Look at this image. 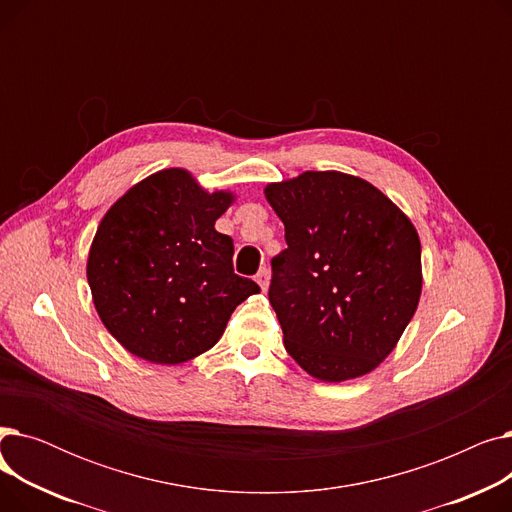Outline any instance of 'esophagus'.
Here are the masks:
<instances>
[{"mask_svg":"<svg viewBox=\"0 0 512 512\" xmlns=\"http://www.w3.org/2000/svg\"><path fill=\"white\" fill-rule=\"evenodd\" d=\"M255 282L261 286V290L265 292L267 288H270V270L267 267H263V270H259V274L255 276Z\"/></svg>","mask_w":512,"mask_h":512,"instance_id":"34e87169","label":"esophagus"}]
</instances>
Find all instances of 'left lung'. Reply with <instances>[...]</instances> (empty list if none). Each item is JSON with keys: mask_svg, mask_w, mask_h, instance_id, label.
Wrapping results in <instances>:
<instances>
[{"mask_svg": "<svg viewBox=\"0 0 512 512\" xmlns=\"http://www.w3.org/2000/svg\"><path fill=\"white\" fill-rule=\"evenodd\" d=\"M263 193L286 232L270 303L288 355L319 382L361 378L394 351L417 311L413 222L371 182L334 170L270 182Z\"/></svg>", "mask_w": 512, "mask_h": 512, "instance_id": "obj_1", "label": "left lung"}]
</instances>
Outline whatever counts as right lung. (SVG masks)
I'll list each match as a JSON object with an SVG mask.
<instances>
[{
	"mask_svg": "<svg viewBox=\"0 0 512 512\" xmlns=\"http://www.w3.org/2000/svg\"><path fill=\"white\" fill-rule=\"evenodd\" d=\"M230 191H205L182 168L159 170L107 209L87 259L93 305L128 353L191 361L218 342L232 311L259 292L234 274V242L215 220Z\"/></svg>",
	"mask_w": 512,
	"mask_h": 512,
	"instance_id": "obj_1",
	"label": "right lung"
}]
</instances>
